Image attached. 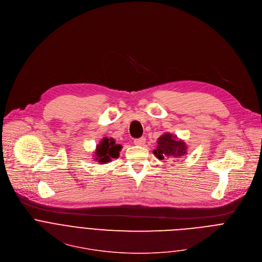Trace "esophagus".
<instances>
[{
  "label": "esophagus",
  "mask_w": 262,
  "mask_h": 262,
  "mask_svg": "<svg viewBox=\"0 0 262 262\" xmlns=\"http://www.w3.org/2000/svg\"><path fill=\"white\" fill-rule=\"evenodd\" d=\"M146 143V139L145 138H140V139H136L134 141V144L137 146H144V144Z\"/></svg>",
  "instance_id": "1"
}]
</instances>
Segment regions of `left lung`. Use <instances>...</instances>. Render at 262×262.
<instances>
[{
  "instance_id": "obj_1",
  "label": "left lung",
  "mask_w": 262,
  "mask_h": 262,
  "mask_svg": "<svg viewBox=\"0 0 262 262\" xmlns=\"http://www.w3.org/2000/svg\"><path fill=\"white\" fill-rule=\"evenodd\" d=\"M157 147L153 150V154L159 159L172 157V158H181L187 153V144L184 140L178 138L176 135L170 133H164L161 135L157 141ZM176 162V160H173Z\"/></svg>"
}]
</instances>
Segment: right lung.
<instances>
[{
  "mask_svg": "<svg viewBox=\"0 0 262 262\" xmlns=\"http://www.w3.org/2000/svg\"><path fill=\"white\" fill-rule=\"evenodd\" d=\"M121 149L122 146L120 144H116V141L113 138L104 137L96 146L93 159L103 164L108 163L113 158L119 157V152L121 151Z\"/></svg>",
  "mask_w": 262,
  "mask_h": 262,
  "instance_id": "right-lung-1",
  "label": "right lung"
}]
</instances>
